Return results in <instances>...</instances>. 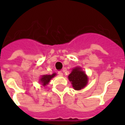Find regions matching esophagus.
I'll list each match as a JSON object with an SVG mask.
<instances>
[{"label":"esophagus","instance_id":"obj_1","mask_svg":"<svg viewBox=\"0 0 125 125\" xmlns=\"http://www.w3.org/2000/svg\"><path fill=\"white\" fill-rule=\"evenodd\" d=\"M58 74L59 76H62L63 73L62 71H58Z\"/></svg>","mask_w":125,"mask_h":125}]
</instances>
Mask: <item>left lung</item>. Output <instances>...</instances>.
<instances>
[{"instance_id":"obj_1","label":"left lung","mask_w":125,"mask_h":125,"mask_svg":"<svg viewBox=\"0 0 125 125\" xmlns=\"http://www.w3.org/2000/svg\"><path fill=\"white\" fill-rule=\"evenodd\" d=\"M69 80L72 83L73 87L76 90H80L85 87L87 83V76L81 68L76 67L68 76Z\"/></svg>"}]
</instances>
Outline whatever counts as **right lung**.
<instances>
[{
    "mask_svg": "<svg viewBox=\"0 0 125 125\" xmlns=\"http://www.w3.org/2000/svg\"><path fill=\"white\" fill-rule=\"evenodd\" d=\"M55 75H56V73H53L51 75H43L41 79H40V82H42V85L43 86H45V85L49 83L50 80H51V78H52Z\"/></svg>",
    "mask_w": 125,
    "mask_h": 125,
    "instance_id": "obj_1",
    "label": "right lung"
}]
</instances>
